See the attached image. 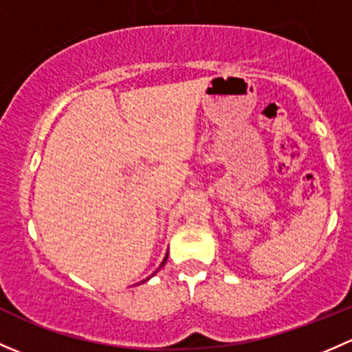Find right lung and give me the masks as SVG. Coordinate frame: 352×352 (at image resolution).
<instances>
[{"instance_id":"add662e5","label":"right lung","mask_w":352,"mask_h":352,"mask_svg":"<svg viewBox=\"0 0 352 352\" xmlns=\"http://www.w3.org/2000/svg\"><path fill=\"white\" fill-rule=\"evenodd\" d=\"M165 261H166V256H165V260H164V263H162V265H165Z\"/></svg>"}]
</instances>
